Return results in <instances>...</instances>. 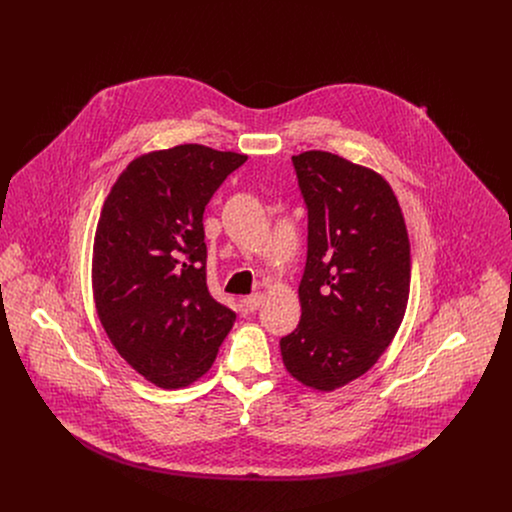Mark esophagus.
<instances>
[{"mask_svg": "<svg viewBox=\"0 0 512 512\" xmlns=\"http://www.w3.org/2000/svg\"><path fill=\"white\" fill-rule=\"evenodd\" d=\"M262 301H264V295L254 293V295L244 297V299H242V305H244L248 311H256V309L262 305Z\"/></svg>", "mask_w": 512, "mask_h": 512, "instance_id": "1", "label": "esophagus"}]
</instances>
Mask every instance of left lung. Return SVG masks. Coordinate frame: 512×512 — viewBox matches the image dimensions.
I'll list each match as a JSON object with an SVG mask.
<instances>
[{
  "label": "left lung",
  "mask_w": 512,
  "mask_h": 512,
  "mask_svg": "<svg viewBox=\"0 0 512 512\" xmlns=\"http://www.w3.org/2000/svg\"><path fill=\"white\" fill-rule=\"evenodd\" d=\"M292 161L307 205V262L301 319L280 349L297 382L331 392L392 343L410 295V240L380 173L319 149Z\"/></svg>",
  "instance_id": "obj_1"
}]
</instances>
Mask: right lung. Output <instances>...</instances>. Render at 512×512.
<instances>
[{
  "mask_svg": "<svg viewBox=\"0 0 512 512\" xmlns=\"http://www.w3.org/2000/svg\"><path fill=\"white\" fill-rule=\"evenodd\" d=\"M248 155L199 144L136 157L110 189L94 234L92 292L120 357L175 390L215 363L236 313L207 288L203 213Z\"/></svg>",
  "mask_w": 512,
  "mask_h": 512,
  "instance_id": "add662e5",
  "label": "right lung"
}]
</instances>
